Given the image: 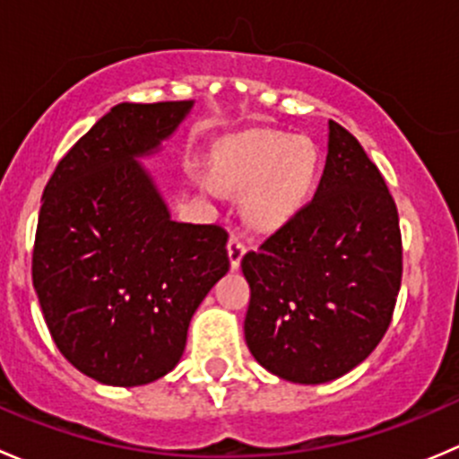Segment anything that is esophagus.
Listing matches in <instances>:
<instances>
[{"label":"esophagus","mask_w":459,"mask_h":459,"mask_svg":"<svg viewBox=\"0 0 459 459\" xmlns=\"http://www.w3.org/2000/svg\"><path fill=\"white\" fill-rule=\"evenodd\" d=\"M244 253H247V242H244L242 235H233L229 239V257H230V266L238 268L242 264Z\"/></svg>","instance_id":"34e87169"}]
</instances>
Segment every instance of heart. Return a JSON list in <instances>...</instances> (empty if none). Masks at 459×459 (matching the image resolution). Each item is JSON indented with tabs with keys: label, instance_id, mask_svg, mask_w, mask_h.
Listing matches in <instances>:
<instances>
[{
	"label": "heart",
	"instance_id": "b5f03b06",
	"mask_svg": "<svg viewBox=\"0 0 459 459\" xmlns=\"http://www.w3.org/2000/svg\"><path fill=\"white\" fill-rule=\"evenodd\" d=\"M317 148L304 137L255 131L233 137L215 151L211 178L221 191L247 188L242 211L248 224L273 230L307 202L317 175Z\"/></svg>",
	"mask_w": 459,
	"mask_h": 459
}]
</instances>
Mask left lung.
Masks as SVG:
<instances>
[{
    "label": "left lung",
    "mask_w": 459,
    "mask_h": 459,
    "mask_svg": "<svg viewBox=\"0 0 459 459\" xmlns=\"http://www.w3.org/2000/svg\"><path fill=\"white\" fill-rule=\"evenodd\" d=\"M251 286L244 335L266 371L298 384L349 373L395 311L402 233L395 202L359 142L328 122L311 202L242 257Z\"/></svg>",
    "instance_id": "left-lung-1"
}]
</instances>
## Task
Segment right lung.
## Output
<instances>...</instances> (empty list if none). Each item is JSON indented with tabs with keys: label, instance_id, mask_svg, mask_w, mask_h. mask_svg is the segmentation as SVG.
Instances as JSON below:
<instances>
[{
	"label": "right lung",
	"instance_id": "obj_1",
	"mask_svg": "<svg viewBox=\"0 0 459 459\" xmlns=\"http://www.w3.org/2000/svg\"><path fill=\"white\" fill-rule=\"evenodd\" d=\"M191 106L117 104L41 195L32 286L59 353L101 384L140 386L173 371L193 313L230 266L226 229L170 220L135 161Z\"/></svg>",
	"mask_w": 459,
	"mask_h": 459
}]
</instances>
